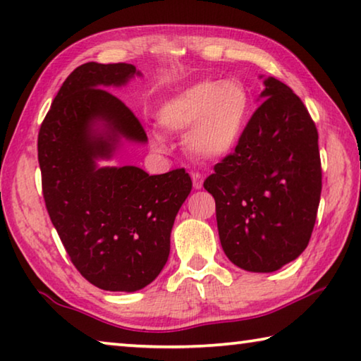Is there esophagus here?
Segmentation results:
<instances>
[{"label":"esophagus","mask_w":361,"mask_h":361,"mask_svg":"<svg viewBox=\"0 0 361 361\" xmlns=\"http://www.w3.org/2000/svg\"><path fill=\"white\" fill-rule=\"evenodd\" d=\"M191 178H192V186H194V189H200V188H202V185H204L202 175H200V173H192Z\"/></svg>","instance_id":"34e87169"}]
</instances>
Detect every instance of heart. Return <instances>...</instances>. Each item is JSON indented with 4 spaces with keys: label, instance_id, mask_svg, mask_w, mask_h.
<instances>
[{
    "label": "heart",
    "instance_id": "1",
    "mask_svg": "<svg viewBox=\"0 0 361 361\" xmlns=\"http://www.w3.org/2000/svg\"><path fill=\"white\" fill-rule=\"evenodd\" d=\"M252 100L237 79H205L166 100L157 111V122L166 132L186 133L185 148L199 161H221L242 142ZM156 145L162 146L156 137Z\"/></svg>",
    "mask_w": 361,
    "mask_h": 361
}]
</instances>
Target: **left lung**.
Instances as JSON below:
<instances>
[{"label":"left lung","mask_w":361,"mask_h":361,"mask_svg":"<svg viewBox=\"0 0 361 361\" xmlns=\"http://www.w3.org/2000/svg\"><path fill=\"white\" fill-rule=\"evenodd\" d=\"M235 151L204 188L215 197L218 234L231 262L274 272L301 255L322 192L319 133L301 99L276 78Z\"/></svg>","instance_id":"left-lung-1"}]
</instances>
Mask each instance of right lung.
<instances>
[{"label": "right lung", "mask_w": 361, "mask_h": 361, "mask_svg": "<svg viewBox=\"0 0 361 361\" xmlns=\"http://www.w3.org/2000/svg\"><path fill=\"white\" fill-rule=\"evenodd\" d=\"M142 73L130 63L89 62L65 79L38 133L42 195L54 228L81 276L106 291H137L166 266L170 232L191 192L185 169L148 175L135 166L100 167L122 140L148 137L105 87Z\"/></svg>", "instance_id": "right-lung-1"}]
</instances>
